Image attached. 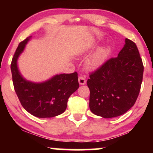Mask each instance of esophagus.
I'll return each instance as SVG.
<instances>
[{"instance_id":"1","label":"esophagus","mask_w":153,"mask_h":153,"mask_svg":"<svg viewBox=\"0 0 153 153\" xmlns=\"http://www.w3.org/2000/svg\"><path fill=\"white\" fill-rule=\"evenodd\" d=\"M78 82L80 85H85L86 83V79H85V77L80 76L78 78Z\"/></svg>"}]
</instances>
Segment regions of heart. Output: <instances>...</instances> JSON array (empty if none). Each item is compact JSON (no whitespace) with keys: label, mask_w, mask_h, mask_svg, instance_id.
Segmentation results:
<instances>
[{"label":"heart","mask_w":153,"mask_h":153,"mask_svg":"<svg viewBox=\"0 0 153 153\" xmlns=\"http://www.w3.org/2000/svg\"><path fill=\"white\" fill-rule=\"evenodd\" d=\"M108 54V50L106 48H101L96 52L88 59L87 66L91 69H94L101 65Z\"/></svg>","instance_id":"obj_1"}]
</instances>
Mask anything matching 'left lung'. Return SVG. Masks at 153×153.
<instances>
[{"mask_svg":"<svg viewBox=\"0 0 153 153\" xmlns=\"http://www.w3.org/2000/svg\"><path fill=\"white\" fill-rule=\"evenodd\" d=\"M144 66L136 44L126 39L117 57L90 74L89 107L94 114L113 118L134 106L143 82Z\"/></svg>","mask_w":153,"mask_h":153,"instance_id":"left-lung-1","label":"left lung"}]
</instances>
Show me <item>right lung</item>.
<instances>
[{"label": "right lung", "mask_w": 153, "mask_h": 153, "mask_svg": "<svg viewBox=\"0 0 153 153\" xmlns=\"http://www.w3.org/2000/svg\"><path fill=\"white\" fill-rule=\"evenodd\" d=\"M31 36L19 43L12 59L10 70L16 93L21 104L29 113L39 118H50L61 114L68 100L79 88L78 73L56 75L43 82L28 81L21 75L17 59Z\"/></svg>", "instance_id": "right-lung-1"}]
</instances>
